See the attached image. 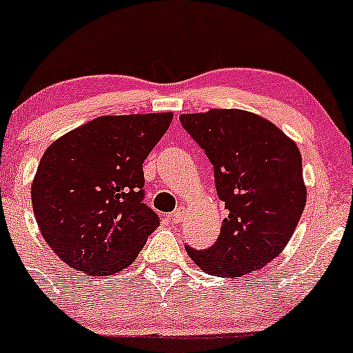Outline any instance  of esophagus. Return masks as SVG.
Masks as SVG:
<instances>
[{
    "mask_svg": "<svg viewBox=\"0 0 353 353\" xmlns=\"http://www.w3.org/2000/svg\"><path fill=\"white\" fill-rule=\"evenodd\" d=\"M183 216H185V209H183V207H178L176 210H173L172 221H173V223H181Z\"/></svg>",
    "mask_w": 353,
    "mask_h": 353,
    "instance_id": "obj_1",
    "label": "esophagus"
}]
</instances>
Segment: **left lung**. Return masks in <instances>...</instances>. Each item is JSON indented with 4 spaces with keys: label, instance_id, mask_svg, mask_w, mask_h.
Wrapping results in <instances>:
<instances>
[{
    "label": "left lung",
    "instance_id": "left-lung-1",
    "mask_svg": "<svg viewBox=\"0 0 353 353\" xmlns=\"http://www.w3.org/2000/svg\"><path fill=\"white\" fill-rule=\"evenodd\" d=\"M214 166L228 217L207 250L187 248L205 274L234 279L270 263L289 243L306 205L299 148L267 119L238 108L180 115Z\"/></svg>",
    "mask_w": 353,
    "mask_h": 353
}]
</instances>
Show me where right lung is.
Returning <instances> with one entry per match:
<instances>
[{
    "instance_id": "add662e5",
    "label": "right lung",
    "mask_w": 353,
    "mask_h": 353,
    "mask_svg": "<svg viewBox=\"0 0 353 353\" xmlns=\"http://www.w3.org/2000/svg\"><path fill=\"white\" fill-rule=\"evenodd\" d=\"M172 119V112L97 117L43 152L32 205L46 243L71 270L119 274L159 226L143 202V163Z\"/></svg>"
}]
</instances>
